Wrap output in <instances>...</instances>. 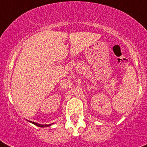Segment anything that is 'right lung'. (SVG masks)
Here are the masks:
<instances>
[{
	"instance_id": "right-lung-1",
	"label": "right lung",
	"mask_w": 147,
	"mask_h": 147,
	"mask_svg": "<svg viewBox=\"0 0 147 147\" xmlns=\"http://www.w3.org/2000/svg\"><path fill=\"white\" fill-rule=\"evenodd\" d=\"M32 123H33L34 125H35L38 126V127H49V126L51 125V124H49V125H41V124H38V123H34V122H31Z\"/></svg>"
}]
</instances>
